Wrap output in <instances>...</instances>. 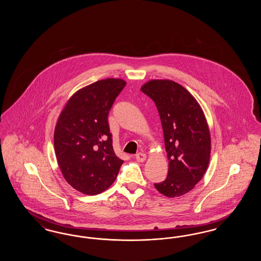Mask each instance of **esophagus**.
Instances as JSON below:
<instances>
[{
	"label": "esophagus",
	"mask_w": 261,
	"mask_h": 261,
	"mask_svg": "<svg viewBox=\"0 0 261 261\" xmlns=\"http://www.w3.org/2000/svg\"><path fill=\"white\" fill-rule=\"evenodd\" d=\"M136 160L139 162H144L147 160V154L143 152H139L136 154Z\"/></svg>",
	"instance_id": "34e87169"
}]
</instances>
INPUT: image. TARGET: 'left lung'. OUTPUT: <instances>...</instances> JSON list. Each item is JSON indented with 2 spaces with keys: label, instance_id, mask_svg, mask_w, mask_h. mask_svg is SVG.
Returning <instances> with one entry per match:
<instances>
[{
  "label": "left lung",
  "instance_id": "1",
  "mask_svg": "<svg viewBox=\"0 0 261 261\" xmlns=\"http://www.w3.org/2000/svg\"><path fill=\"white\" fill-rule=\"evenodd\" d=\"M141 91L158 108L168 159L167 177L154 187L167 198L181 197L199 183L211 160V132L204 112L195 97L172 80H149Z\"/></svg>",
  "mask_w": 261,
  "mask_h": 261
}]
</instances>
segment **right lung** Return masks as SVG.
Listing matches in <instances>:
<instances>
[{
  "label": "right lung",
  "mask_w": 261,
  "mask_h": 261,
  "mask_svg": "<svg viewBox=\"0 0 261 261\" xmlns=\"http://www.w3.org/2000/svg\"><path fill=\"white\" fill-rule=\"evenodd\" d=\"M126 81L107 78L79 89L58 118L54 148L65 181L94 196L112 186L123 161L112 148L108 115Z\"/></svg>",
  "instance_id": "1"
}]
</instances>
